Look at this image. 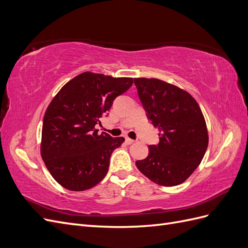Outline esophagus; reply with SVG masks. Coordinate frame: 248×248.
Listing matches in <instances>:
<instances>
[{
	"mask_svg": "<svg viewBox=\"0 0 248 248\" xmlns=\"http://www.w3.org/2000/svg\"><path fill=\"white\" fill-rule=\"evenodd\" d=\"M125 141H126L127 145H131V144H133V142L136 141V140H131V139H129V138H126V139H125Z\"/></svg>",
	"mask_w": 248,
	"mask_h": 248,
	"instance_id": "34e87169",
	"label": "esophagus"
}]
</instances>
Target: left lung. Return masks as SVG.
Masks as SVG:
<instances>
[{
	"label": "left lung",
	"mask_w": 248,
	"mask_h": 248,
	"mask_svg": "<svg viewBox=\"0 0 248 248\" xmlns=\"http://www.w3.org/2000/svg\"><path fill=\"white\" fill-rule=\"evenodd\" d=\"M147 118L159 130V142L149 146V155L136 162L156 184L176 186L188 178L208 147L205 118L193 97L157 78H134Z\"/></svg>",
	"instance_id": "left-lung-1"
}]
</instances>
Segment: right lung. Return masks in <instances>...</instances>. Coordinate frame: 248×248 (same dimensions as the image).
Listing matches in <instances>:
<instances>
[{
    "mask_svg": "<svg viewBox=\"0 0 248 248\" xmlns=\"http://www.w3.org/2000/svg\"><path fill=\"white\" fill-rule=\"evenodd\" d=\"M130 78L84 72L69 80L44 114L41 157L51 176L64 188L82 191L106 177L114 150L125 140L98 133L100 119L116 97L132 86Z\"/></svg>",
    "mask_w": 248,
    "mask_h": 248,
    "instance_id": "add662e5",
    "label": "right lung"
}]
</instances>
